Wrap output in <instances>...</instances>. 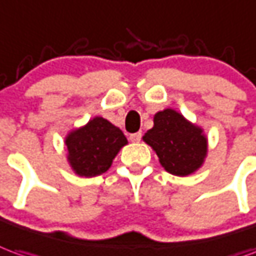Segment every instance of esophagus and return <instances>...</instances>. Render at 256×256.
I'll use <instances>...</instances> for the list:
<instances>
[{"label": "esophagus", "mask_w": 256, "mask_h": 256, "mask_svg": "<svg viewBox=\"0 0 256 256\" xmlns=\"http://www.w3.org/2000/svg\"><path fill=\"white\" fill-rule=\"evenodd\" d=\"M141 132H138V133H133V134H130V141L132 142H138V141L141 140Z\"/></svg>", "instance_id": "esophagus-1"}]
</instances>
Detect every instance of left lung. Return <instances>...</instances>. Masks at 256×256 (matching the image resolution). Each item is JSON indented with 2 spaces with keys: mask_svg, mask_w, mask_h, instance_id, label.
<instances>
[{
  "mask_svg": "<svg viewBox=\"0 0 256 256\" xmlns=\"http://www.w3.org/2000/svg\"><path fill=\"white\" fill-rule=\"evenodd\" d=\"M142 141L155 151L166 172L182 178L202 168L208 155L204 128L172 108L154 115V128L142 136Z\"/></svg>",
  "mask_w": 256,
  "mask_h": 256,
  "instance_id": "1",
  "label": "left lung"
}]
</instances>
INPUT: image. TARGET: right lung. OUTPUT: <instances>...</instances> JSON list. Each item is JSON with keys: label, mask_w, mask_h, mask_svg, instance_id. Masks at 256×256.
<instances>
[{"label": "right lung", "mask_w": 256, "mask_h": 256, "mask_svg": "<svg viewBox=\"0 0 256 256\" xmlns=\"http://www.w3.org/2000/svg\"><path fill=\"white\" fill-rule=\"evenodd\" d=\"M126 144L128 138L120 128L102 116H96L66 134V159L74 174L96 178L110 169Z\"/></svg>", "instance_id": "right-lung-1"}]
</instances>
